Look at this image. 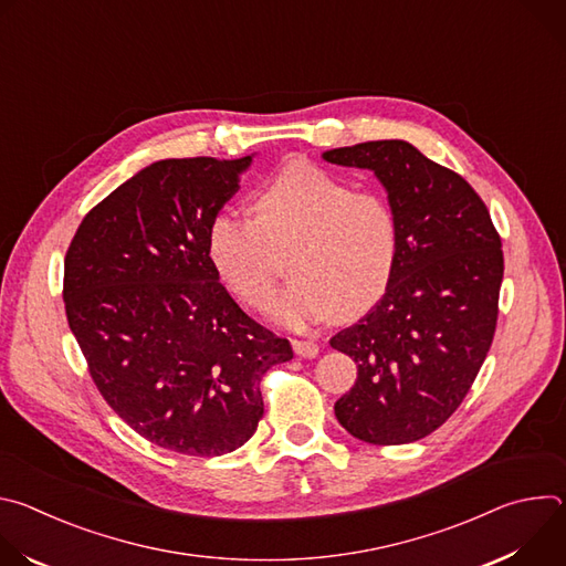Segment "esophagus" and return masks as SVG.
<instances>
[{"mask_svg": "<svg viewBox=\"0 0 566 566\" xmlns=\"http://www.w3.org/2000/svg\"><path fill=\"white\" fill-rule=\"evenodd\" d=\"M293 352L300 356V358H315L319 347L317 343L313 340H293Z\"/></svg>", "mask_w": 566, "mask_h": 566, "instance_id": "esophagus-1", "label": "esophagus"}]
</instances>
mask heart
<instances>
[{"label": "heart", "mask_w": 566, "mask_h": 566, "mask_svg": "<svg viewBox=\"0 0 566 566\" xmlns=\"http://www.w3.org/2000/svg\"><path fill=\"white\" fill-rule=\"evenodd\" d=\"M208 258L221 282L249 306L275 289L289 253L293 282L266 313L291 329L334 313L354 317L385 293L398 255V228L376 192H354L345 181L308 164L271 177L253 201V217L219 210L206 234Z\"/></svg>", "instance_id": "b5f03b06"}]
</instances>
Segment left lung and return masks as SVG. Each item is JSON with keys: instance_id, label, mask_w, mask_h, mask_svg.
I'll list each match as a JSON object with an SVG mask.
<instances>
[{"instance_id": "left-lung-1", "label": "left lung", "mask_w": 566, "mask_h": 566, "mask_svg": "<svg viewBox=\"0 0 566 566\" xmlns=\"http://www.w3.org/2000/svg\"><path fill=\"white\" fill-rule=\"evenodd\" d=\"M322 158L374 172L398 228L385 295L329 340L358 367L354 387L336 400V419L365 443H412L450 419L486 360L502 239L468 181L408 140L336 147Z\"/></svg>"}]
</instances>
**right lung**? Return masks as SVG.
<instances>
[{
	"mask_svg": "<svg viewBox=\"0 0 566 566\" xmlns=\"http://www.w3.org/2000/svg\"><path fill=\"white\" fill-rule=\"evenodd\" d=\"M253 164L166 158L80 223L64 258V308L112 410L154 446L219 457L264 415L262 376L293 358L219 282L206 234Z\"/></svg>",
	"mask_w": 566,
	"mask_h": 566,
	"instance_id": "1",
	"label": "right lung"
}]
</instances>
